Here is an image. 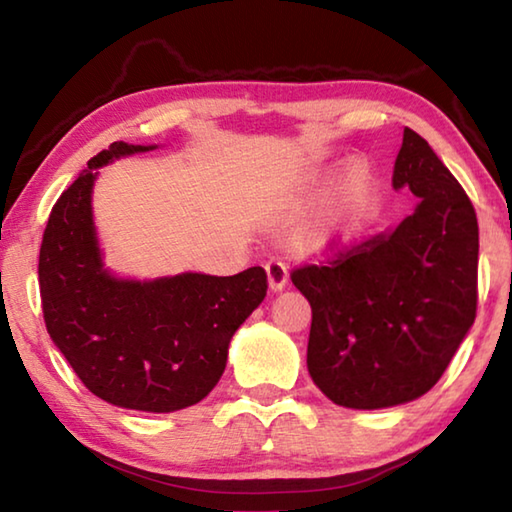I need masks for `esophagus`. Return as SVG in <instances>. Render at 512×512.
<instances>
[{
	"label": "esophagus",
	"mask_w": 512,
	"mask_h": 512,
	"mask_svg": "<svg viewBox=\"0 0 512 512\" xmlns=\"http://www.w3.org/2000/svg\"><path fill=\"white\" fill-rule=\"evenodd\" d=\"M266 275H268V287H271L273 291H282L284 287H287L289 271H287V264L280 262V259H268Z\"/></svg>",
	"instance_id": "34e87169"
}]
</instances>
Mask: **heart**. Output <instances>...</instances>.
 <instances>
[{
    "label": "heart",
    "mask_w": 512,
    "mask_h": 512,
    "mask_svg": "<svg viewBox=\"0 0 512 512\" xmlns=\"http://www.w3.org/2000/svg\"><path fill=\"white\" fill-rule=\"evenodd\" d=\"M334 185V176H329L323 187ZM379 203L377 178L368 164H354L343 185L341 203L327 225L318 228L311 235V246L325 248L334 241L348 239L357 232L363 223L372 219Z\"/></svg>",
    "instance_id": "1"
}]
</instances>
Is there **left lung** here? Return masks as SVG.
<instances>
[{"label":"left lung","mask_w":512,"mask_h":512,"mask_svg":"<svg viewBox=\"0 0 512 512\" xmlns=\"http://www.w3.org/2000/svg\"><path fill=\"white\" fill-rule=\"evenodd\" d=\"M393 187L420 198L393 232L334 241L323 262L291 271L311 305L309 375L348 409H384L427 393L476 318L474 205L411 128H404Z\"/></svg>","instance_id":"8db88e82"}]
</instances>
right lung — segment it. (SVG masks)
Returning <instances> with one entry per match:
<instances>
[{
	"label": "right lung",
	"mask_w": 512,
	"mask_h": 512,
	"mask_svg": "<svg viewBox=\"0 0 512 512\" xmlns=\"http://www.w3.org/2000/svg\"><path fill=\"white\" fill-rule=\"evenodd\" d=\"M135 151L149 149L115 142L94 155L51 207L38 262L42 316L88 391L124 409L171 413L216 386L232 334L264 300L268 280L262 266L230 277H112L94 237L92 185L99 167Z\"/></svg>",
	"instance_id": "right-lung-1"
}]
</instances>
